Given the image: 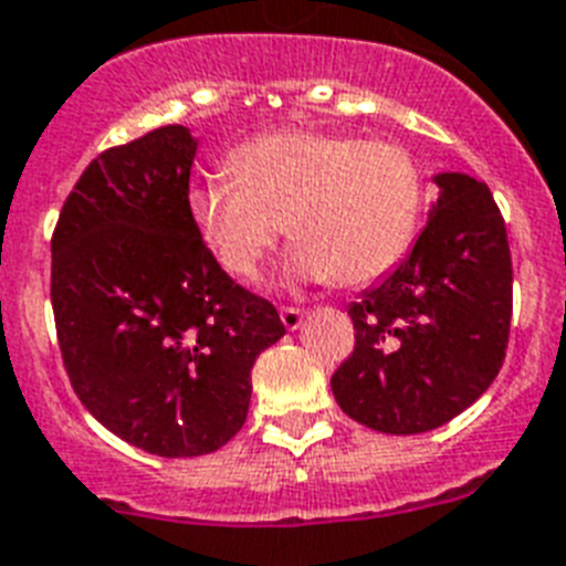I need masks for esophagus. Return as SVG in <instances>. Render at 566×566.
Wrapping results in <instances>:
<instances>
[{
	"label": "esophagus",
	"mask_w": 566,
	"mask_h": 566,
	"mask_svg": "<svg viewBox=\"0 0 566 566\" xmlns=\"http://www.w3.org/2000/svg\"><path fill=\"white\" fill-rule=\"evenodd\" d=\"M279 314H282V323L287 331H296L298 325H302V319H305V311H302V307H293V305L282 307Z\"/></svg>",
	"instance_id": "1"
}]
</instances>
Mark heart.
<instances>
[{
  "instance_id": "b5f03b06",
  "label": "heart",
  "mask_w": 566,
  "mask_h": 566,
  "mask_svg": "<svg viewBox=\"0 0 566 566\" xmlns=\"http://www.w3.org/2000/svg\"><path fill=\"white\" fill-rule=\"evenodd\" d=\"M229 177L200 179L188 214L232 275L252 279L287 223V270L363 287L392 273L421 232L427 177L407 145L291 127L243 142Z\"/></svg>"
}]
</instances>
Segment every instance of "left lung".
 I'll list each match as a JSON object with an SVG mask.
<instances>
[{
  "mask_svg": "<svg viewBox=\"0 0 566 566\" xmlns=\"http://www.w3.org/2000/svg\"><path fill=\"white\" fill-rule=\"evenodd\" d=\"M416 247L352 302L355 352L331 389L339 410L392 436L427 433L491 387L512 331V252L491 188L439 174Z\"/></svg>",
  "mask_w": 566,
  "mask_h": 566,
  "instance_id": "8db88e82",
  "label": "left lung"
}]
</instances>
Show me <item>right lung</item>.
I'll list each match as a JSON object with an SVG mask.
<instances>
[{
  "label": "right lung",
  "mask_w": 566,
  "mask_h": 566,
  "mask_svg": "<svg viewBox=\"0 0 566 566\" xmlns=\"http://www.w3.org/2000/svg\"><path fill=\"white\" fill-rule=\"evenodd\" d=\"M182 124L107 148L52 235V311L69 384L127 444L168 459L223 448L247 421L252 363L279 311L220 268L188 214Z\"/></svg>",
  "instance_id": "obj_1"
}]
</instances>
